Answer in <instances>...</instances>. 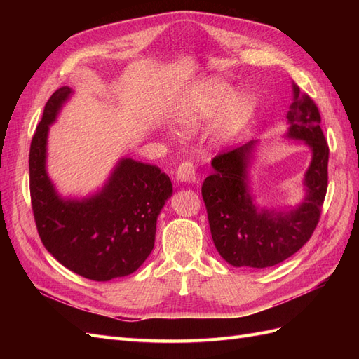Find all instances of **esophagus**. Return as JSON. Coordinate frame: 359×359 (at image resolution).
Returning <instances> with one entry per match:
<instances>
[{"mask_svg": "<svg viewBox=\"0 0 359 359\" xmlns=\"http://www.w3.org/2000/svg\"><path fill=\"white\" fill-rule=\"evenodd\" d=\"M177 178L181 182H193L196 181V169L193 161H182L177 169Z\"/></svg>", "mask_w": 359, "mask_h": 359, "instance_id": "34e87169", "label": "esophagus"}]
</instances>
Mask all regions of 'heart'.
<instances>
[{
  "instance_id": "1",
  "label": "heart",
  "mask_w": 359,
  "mask_h": 359,
  "mask_svg": "<svg viewBox=\"0 0 359 359\" xmlns=\"http://www.w3.org/2000/svg\"><path fill=\"white\" fill-rule=\"evenodd\" d=\"M231 86L219 79L203 81L184 97L177 112L178 126L187 133L210 124L214 119L215 136L222 142L241 132L253 115L255 104L245 93H232Z\"/></svg>"
}]
</instances>
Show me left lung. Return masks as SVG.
I'll return each instance as SVG.
<instances>
[{"instance_id": "8db88e82", "label": "left lung", "mask_w": 359, "mask_h": 359, "mask_svg": "<svg viewBox=\"0 0 359 359\" xmlns=\"http://www.w3.org/2000/svg\"><path fill=\"white\" fill-rule=\"evenodd\" d=\"M287 136L311 148V163L304 177L306 199L295 210H257L247 186V166L255 140L215 156L214 173L202 184V198L217 252L233 266L268 268L283 262L306 244L319 223L328 189L330 148L320 128V114L310 95L293 83L287 114Z\"/></svg>"}]
</instances>
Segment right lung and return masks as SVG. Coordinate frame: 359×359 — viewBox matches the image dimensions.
Returning a JSON list of instances; mask_svg holds the SVG:
<instances>
[{
    "label": "right lung",
    "instance_id": "obj_1",
    "mask_svg": "<svg viewBox=\"0 0 359 359\" xmlns=\"http://www.w3.org/2000/svg\"><path fill=\"white\" fill-rule=\"evenodd\" d=\"M50 95L29 148L32 214L43 245L61 265L94 281L124 277L154 248L157 217L172 196V182L156 165L123 158L102 191L82 201L62 199L46 173V140L62 103Z\"/></svg>",
    "mask_w": 359,
    "mask_h": 359
}]
</instances>
